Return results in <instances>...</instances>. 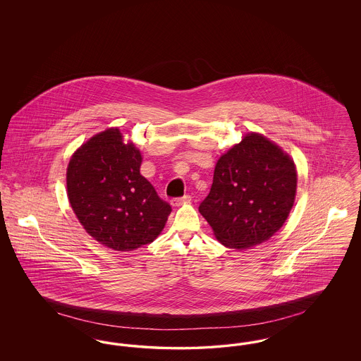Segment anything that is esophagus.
<instances>
[{
  "mask_svg": "<svg viewBox=\"0 0 361 361\" xmlns=\"http://www.w3.org/2000/svg\"><path fill=\"white\" fill-rule=\"evenodd\" d=\"M189 200H190V196L185 195V196H183V197H176V199H173L172 202H171V204H172L173 207H180L183 206L184 203H188Z\"/></svg>",
  "mask_w": 361,
  "mask_h": 361,
  "instance_id": "obj_1",
  "label": "esophagus"
}]
</instances>
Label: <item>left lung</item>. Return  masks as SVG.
Here are the masks:
<instances>
[{
  "label": "left lung",
  "mask_w": 361,
  "mask_h": 361,
  "mask_svg": "<svg viewBox=\"0 0 361 361\" xmlns=\"http://www.w3.org/2000/svg\"><path fill=\"white\" fill-rule=\"evenodd\" d=\"M296 183L291 157L268 137L250 133L218 159L199 211L216 240L243 250L281 228L295 202Z\"/></svg>",
  "instance_id": "8db88e82"
}]
</instances>
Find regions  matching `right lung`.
Masks as SVG:
<instances>
[{"mask_svg": "<svg viewBox=\"0 0 361 361\" xmlns=\"http://www.w3.org/2000/svg\"><path fill=\"white\" fill-rule=\"evenodd\" d=\"M142 155L119 128L90 137L70 158V206L86 233L102 245L130 252L161 234L172 211L140 174Z\"/></svg>", "mask_w": 361, "mask_h": 361, "instance_id": "1", "label": "right lung"}]
</instances>
